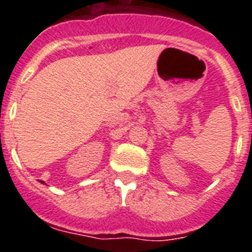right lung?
<instances>
[{"mask_svg":"<svg viewBox=\"0 0 252 252\" xmlns=\"http://www.w3.org/2000/svg\"><path fill=\"white\" fill-rule=\"evenodd\" d=\"M41 183H44V182H43V180H41Z\"/></svg>","mask_w":252,"mask_h":252,"instance_id":"1","label":"right lung"}]
</instances>
